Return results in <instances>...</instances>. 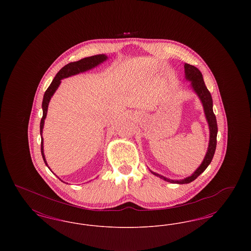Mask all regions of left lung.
Instances as JSON below:
<instances>
[{
  "mask_svg": "<svg viewBox=\"0 0 251 251\" xmlns=\"http://www.w3.org/2000/svg\"><path fill=\"white\" fill-rule=\"evenodd\" d=\"M184 75H185V79L187 81L191 82L190 86H191L193 91L198 95L202 103L205 118H206V120L208 122V126H209L210 139H209L207 152L203 159L202 163L201 164L200 167L196 169V171L192 174L191 176L181 179H170L151 170V172L153 175L159 177L160 179H165L166 181L171 182V183H178V184L189 183L193 180H195L211 164L213 157L215 155V148H216V136H217V123H216L215 115L213 111V99H212L211 93L207 89L205 83L203 81L201 72H200V70L197 69L196 67L185 63L184 64Z\"/></svg>",
  "mask_w": 251,
  "mask_h": 251,
  "instance_id": "1",
  "label": "left lung"
}]
</instances>
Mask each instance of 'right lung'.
Listing matches in <instances>:
<instances>
[{"instance_id":"1","label":"right lung","mask_w":251,"mask_h":251,"mask_svg":"<svg viewBox=\"0 0 251 251\" xmlns=\"http://www.w3.org/2000/svg\"><path fill=\"white\" fill-rule=\"evenodd\" d=\"M107 58L108 57L105 54H97V55H93V56H90V57H85V58L79 60V61H76V62L69 63L68 65L63 67L59 72H57V74L55 75V77L52 80L51 84H50L48 89L45 91V94H44V97H43V101H42L43 116H42V119H41V121H40V135H41V154H42V158L44 160V163H45V165L47 167H48V164H47L46 158H45V155H44V149H43L44 147H43L42 132H43V127H44L45 119L47 117L49 102H50L51 97L55 93V91L57 90L58 86L61 84V80L62 79H65V78L71 77V76H73V75H76V74H79V73H82V72H87L89 70H92V69L96 68L97 66H99L100 64L103 63L104 61H106Z\"/></svg>"}]
</instances>
